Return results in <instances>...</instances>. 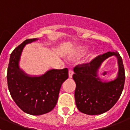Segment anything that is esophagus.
<instances>
[{
    "label": "esophagus",
    "instance_id": "34e87169",
    "mask_svg": "<svg viewBox=\"0 0 130 130\" xmlns=\"http://www.w3.org/2000/svg\"><path fill=\"white\" fill-rule=\"evenodd\" d=\"M68 73H69V77L72 78V75H73V72L72 71V70H69Z\"/></svg>",
    "mask_w": 130,
    "mask_h": 130
}]
</instances>
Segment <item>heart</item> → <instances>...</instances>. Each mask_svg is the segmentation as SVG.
<instances>
[{"label": "heart", "instance_id": "heart-1", "mask_svg": "<svg viewBox=\"0 0 130 130\" xmlns=\"http://www.w3.org/2000/svg\"><path fill=\"white\" fill-rule=\"evenodd\" d=\"M87 48H85V50H87Z\"/></svg>", "mask_w": 130, "mask_h": 130}]
</instances>
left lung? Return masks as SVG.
<instances>
[{"mask_svg":"<svg viewBox=\"0 0 130 130\" xmlns=\"http://www.w3.org/2000/svg\"><path fill=\"white\" fill-rule=\"evenodd\" d=\"M111 56H115L118 59V76L113 81L102 82L97 77V70L101 64ZM73 71V79L76 83L75 100L79 111L96 115L114 106L122 92L125 82L124 68L119 53L109 51L98 55L89 63L77 65Z\"/></svg>","mask_w":130,"mask_h":130,"instance_id":"obj_1","label":"left lung"}]
</instances>
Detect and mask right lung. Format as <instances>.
I'll return each instance as SVG.
<instances>
[{
    "label": "right lung",
    "mask_w": 130,
    "mask_h": 130,
    "mask_svg": "<svg viewBox=\"0 0 130 130\" xmlns=\"http://www.w3.org/2000/svg\"><path fill=\"white\" fill-rule=\"evenodd\" d=\"M27 39L10 55L7 81L12 99L24 112L41 115L51 111L58 100L62 84L68 78V70H50L39 77H30L19 68V62L25 45L37 40Z\"/></svg>",
    "instance_id": "1"
}]
</instances>
